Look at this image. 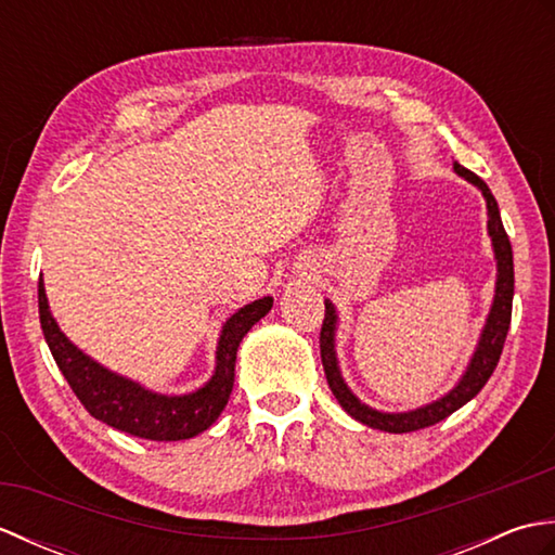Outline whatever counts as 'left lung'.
Wrapping results in <instances>:
<instances>
[{"mask_svg": "<svg viewBox=\"0 0 555 555\" xmlns=\"http://www.w3.org/2000/svg\"><path fill=\"white\" fill-rule=\"evenodd\" d=\"M453 169L457 176H463L465 181L477 185L481 195L487 199V229H489V238L493 245V257H496V291H493V302L487 317V324L481 328L477 348L473 352V358L467 362V370L460 376L457 384L448 391L446 396L431 400V403L408 410V412H382L376 408H370L367 403L350 391V386L346 384L344 374H340L338 367V358H336V328H338V314L332 300H324L326 305V314H324V324H322V334H320V350H322V364H324V374L328 388L336 396L348 415L352 420H358L362 424H367L372 429H382L388 434H408V431H417L424 427H431V424L446 420L448 415H453L455 410L469 403L485 384L489 382V376L493 374L499 364V358L503 352L505 336H508L511 328V312H513V293H515V274H513V247L508 241V233L503 229L501 221V211L496 197L491 195L489 185L479 179L477 173L467 171L465 167H460L455 162Z\"/></svg>", "mask_w": 555, "mask_h": 555, "instance_id": "1", "label": "left lung"}]
</instances>
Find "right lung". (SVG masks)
I'll return each mask as SVG.
<instances>
[{"mask_svg": "<svg viewBox=\"0 0 555 555\" xmlns=\"http://www.w3.org/2000/svg\"><path fill=\"white\" fill-rule=\"evenodd\" d=\"M274 298L264 296L243 305L221 326L217 340V364L209 382L191 393L169 396L150 391L143 384L104 367L70 344L59 328L47 302L44 281H38L40 324L56 367L92 417L150 441H183L203 434L217 422L233 391L235 352L243 336L271 310Z\"/></svg>", "mask_w": 555, "mask_h": 555, "instance_id": "1", "label": "right lung"}]
</instances>
